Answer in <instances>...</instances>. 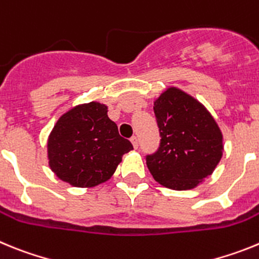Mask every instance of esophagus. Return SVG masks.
<instances>
[{"label":"esophagus","instance_id":"34e87169","mask_svg":"<svg viewBox=\"0 0 259 259\" xmlns=\"http://www.w3.org/2000/svg\"><path fill=\"white\" fill-rule=\"evenodd\" d=\"M131 143H132V145H134L135 149H137V146H139V140H137L136 136L131 137Z\"/></svg>","mask_w":259,"mask_h":259}]
</instances>
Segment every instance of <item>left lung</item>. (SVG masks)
Listing matches in <instances>:
<instances>
[{
    "instance_id": "left-lung-1",
    "label": "left lung",
    "mask_w": 259,
    "mask_h": 259,
    "mask_svg": "<svg viewBox=\"0 0 259 259\" xmlns=\"http://www.w3.org/2000/svg\"><path fill=\"white\" fill-rule=\"evenodd\" d=\"M161 146L146 157L155 182L174 191H188L209 178L223 155V134L197 98L168 87L154 100Z\"/></svg>"
}]
</instances>
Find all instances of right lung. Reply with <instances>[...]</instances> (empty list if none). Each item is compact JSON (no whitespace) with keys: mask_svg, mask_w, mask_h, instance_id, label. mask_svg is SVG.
Masks as SVG:
<instances>
[{"mask_svg":"<svg viewBox=\"0 0 259 259\" xmlns=\"http://www.w3.org/2000/svg\"><path fill=\"white\" fill-rule=\"evenodd\" d=\"M134 146L97 101L76 105L59 116L48 137L49 167L57 178L77 188H93L114 175Z\"/></svg>","mask_w":259,"mask_h":259,"instance_id":"right-lung-1","label":"right lung"}]
</instances>
